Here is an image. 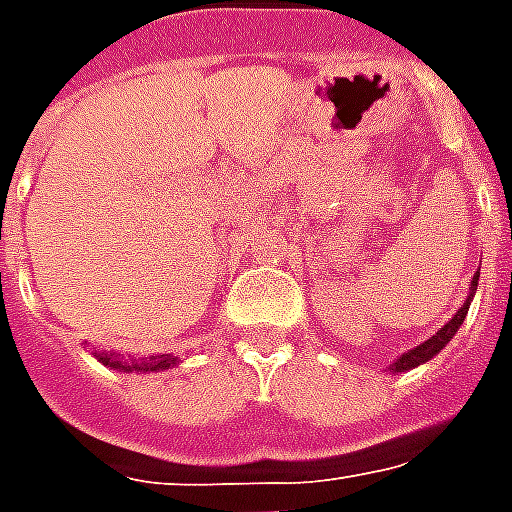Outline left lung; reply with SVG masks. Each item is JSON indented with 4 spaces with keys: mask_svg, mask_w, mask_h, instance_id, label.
<instances>
[{
    "mask_svg": "<svg viewBox=\"0 0 512 512\" xmlns=\"http://www.w3.org/2000/svg\"><path fill=\"white\" fill-rule=\"evenodd\" d=\"M477 279H480V271H477V274L472 277V285H469V296H466V301L461 304V310L455 312L450 321L444 323V326H441L439 332L433 334L430 340H425V343H419L417 348H411V351H406V354L397 356L395 362L389 365V373H406V370H414V367L425 365V362H430L433 356L439 354L444 345L450 343L452 337H455V332L461 329V323H463V318H466V312H469V304H472L474 293H477Z\"/></svg>",
    "mask_w": 512,
    "mask_h": 512,
    "instance_id": "1",
    "label": "left lung"
}]
</instances>
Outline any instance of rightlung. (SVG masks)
Instances as JSON below:
<instances>
[{
  "label": "right lung",
  "mask_w": 512,
  "mask_h": 512,
  "mask_svg": "<svg viewBox=\"0 0 512 512\" xmlns=\"http://www.w3.org/2000/svg\"><path fill=\"white\" fill-rule=\"evenodd\" d=\"M98 362L120 373H158V370H169L178 365V356H150V359H123L120 354H109V351H98Z\"/></svg>",
  "instance_id": "1"
}]
</instances>
